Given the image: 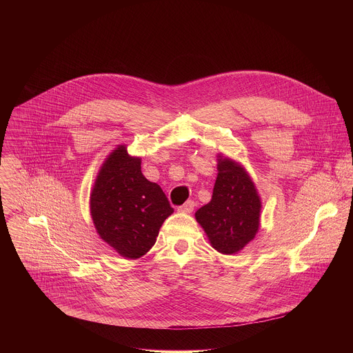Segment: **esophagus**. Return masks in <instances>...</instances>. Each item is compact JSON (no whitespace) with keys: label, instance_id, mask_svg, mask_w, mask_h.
Segmentation results:
<instances>
[{"label":"esophagus","instance_id":"esophagus-1","mask_svg":"<svg viewBox=\"0 0 353 353\" xmlns=\"http://www.w3.org/2000/svg\"><path fill=\"white\" fill-rule=\"evenodd\" d=\"M194 210V201H186L183 205L178 206V212L182 213H192Z\"/></svg>","mask_w":353,"mask_h":353}]
</instances>
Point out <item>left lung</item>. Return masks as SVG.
<instances>
[{
    "instance_id": "8db88e82",
    "label": "left lung",
    "mask_w": 353,
    "mask_h": 353,
    "mask_svg": "<svg viewBox=\"0 0 353 353\" xmlns=\"http://www.w3.org/2000/svg\"><path fill=\"white\" fill-rule=\"evenodd\" d=\"M217 171L212 200L196 212V219L213 249L236 254L258 232L261 199L239 163L219 154Z\"/></svg>"
}]
</instances>
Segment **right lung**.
Wrapping results in <instances>:
<instances>
[{"mask_svg": "<svg viewBox=\"0 0 353 353\" xmlns=\"http://www.w3.org/2000/svg\"><path fill=\"white\" fill-rule=\"evenodd\" d=\"M91 216L101 239L125 258L150 252L174 212L157 183L141 172V159L118 145L101 164L91 192Z\"/></svg>", "mask_w": 353, "mask_h": 353, "instance_id": "add662e5", "label": "right lung"}]
</instances>
